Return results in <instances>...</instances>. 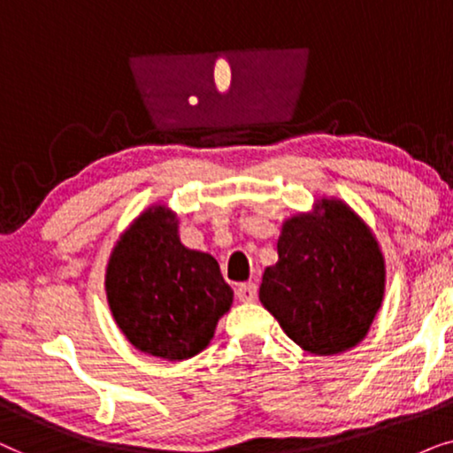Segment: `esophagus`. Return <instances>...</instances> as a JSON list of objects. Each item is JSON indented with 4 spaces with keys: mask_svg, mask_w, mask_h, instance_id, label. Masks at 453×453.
<instances>
[{
    "mask_svg": "<svg viewBox=\"0 0 453 453\" xmlns=\"http://www.w3.org/2000/svg\"><path fill=\"white\" fill-rule=\"evenodd\" d=\"M257 294H258V288L257 283H240V286L236 288V296L240 303H255L257 300Z\"/></svg>",
    "mask_w": 453,
    "mask_h": 453,
    "instance_id": "34e87169",
    "label": "esophagus"
}]
</instances>
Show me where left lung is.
Masks as SVG:
<instances>
[{
	"instance_id": "8db88e82",
	"label": "left lung",
	"mask_w": 453,
	"mask_h": 453,
	"mask_svg": "<svg viewBox=\"0 0 453 453\" xmlns=\"http://www.w3.org/2000/svg\"><path fill=\"white\" fill-rule=\"evenodd\" d=\"M277 263L258 298L292 342L317 357L346 352L369 334L385 294V258L371 227L343 201L283 221Z\"/></svg>"
}]
</instances>
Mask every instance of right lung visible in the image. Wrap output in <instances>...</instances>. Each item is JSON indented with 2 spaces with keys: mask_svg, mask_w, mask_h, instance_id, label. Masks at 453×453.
Masks as SVG:
<instances>
[{
  "mask_svg": "<svg viewBox=\"0 0 453 453\" xmlns=\"http://www.w3.org/2000/svg\"><path fill=\"white\" fill-rule=\"evenodd\" d=\"M105 292L126 340L165 360L192 358L207 348L234 300L215 258L180 242L176 213L165 204L142 211L119 236Z\"/></svg>",
  "mask_w": 453,
  "mask_h": 453,
  "instance_id": "1",
  "label": "right lung"
}]
</instances>
